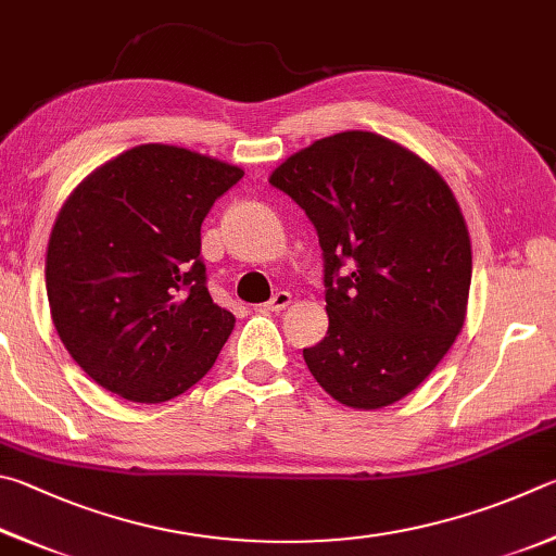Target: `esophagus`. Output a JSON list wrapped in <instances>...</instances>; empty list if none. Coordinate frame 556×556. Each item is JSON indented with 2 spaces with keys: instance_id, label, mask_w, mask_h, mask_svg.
Masks as SVG:
<instances>
[{
  "instance_id": "obj_1",
  "label": "esophagus",
  "mask_w": 556,
  "mask_h": 556,
  "mask_svg": "<svg viewBox=\"0 0 556 556\" xmlns=\"http://www.w3.org/2000/svg\"><path fill=\"white\" fill-rule=\"evenodd\" d=\"M290 300H293V298H290L288 290H278V293L273 295L263 307L270 309V313H280V309H286L290 305Z\"/></svg>"
}]
</instances>
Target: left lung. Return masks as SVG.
Wrapping results in <instances>:
<instances>
[{
	"mask_svg": "<svg viewBox=\"0 0 556 556\" xmlns=\"http://www.w3.org/2000/svg\"><path fill=\"white\" fill-rule=\"evenodd\" d=\"M317 231L329 329L303 349L325 391L376 410L413 393L464 327L471 241L432 165L371 131L319 139L278 165Z\"/></svg>",
	"mask_w": 556,
	"mask_h": 556,
	"instance_id": "1",
	"label": "left lung"
}]
</instances>
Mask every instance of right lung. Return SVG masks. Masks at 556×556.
<instances>
[{"mask_svg": "<svg viewBox=\"0 0 556 556\" xmlns=\"http://www.w3.org/2000/svg\"><path fill=\"white\" fill-rule=\"evenodd\" d=\"M237 165L146 143L104 163L53 224L46 290L58 337L104 391L165 403L217 362L233 329L212 303L200 229Z\"/></svg>", "mask_w": 556, "mask_h": 556, "instance_id": "right-lung-1", "label": "right lung"}]
</instances>
